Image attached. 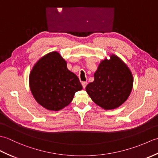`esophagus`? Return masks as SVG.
I'll list each match as a JSON object with an SVG mask.
<instances>
[{
    "mask_svg": "<svg viewBox=\"0 0 158 158\" xmlns=\"http://www.w3.org/2000/svg\"><path fill=\"white\" fill-rule=\"evenodd\" d=\"M81 84H82V85H83V88H85V87H86L87 84H88V83H87L86 81H83V82L81 83Z\"/></svg>",
    "mask_w": 158,
    "mask_h": 158,
    "instance_id": "obj_1",
    "label": "esophagus"
}]
</instances>
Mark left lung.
I'll return each mask as SVG.
<instances>
[{"label":"left lung","mask_w":158,"mask_h":158,"mask_svg":"<svg viewBox=\"0 0 158 158\" xmlns=\"http://www.w3.org/2000/svg\"><path fill=\"white\" fill-rule=\"evenodd\" d=\"M110 57L100 63L94 80L85 88L93 101L105 110L116 109L126 102L133 86L132 74L127 66L117 56Z\"/></svg>","instance_id":"1"}]
</instances>
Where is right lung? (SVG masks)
Returning a JSON list of instances; mask_svg holds the SVG:
<instances>
[{"mask_svg": "<svg viewBox=\"0 0 158 158\" xmlns=\"http://www.w3.org/2000/svg\"><path fill=\"white\" fill-rule=\"evenodd\" d=\"M29 85L36 101L55 111L68 106L75 93L83 88L78 77L67 69L66 62L57 52L38 60L30 73Z\"/></svg>", "mask_w": 158, "mask_h": 158, "instance_id": "right-lung-1", "label": "right lung"}]
</instances>
